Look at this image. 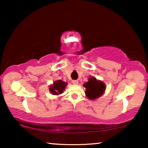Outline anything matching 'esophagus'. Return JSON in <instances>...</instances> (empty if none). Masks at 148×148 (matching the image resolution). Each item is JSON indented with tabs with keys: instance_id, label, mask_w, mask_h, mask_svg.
<instances>
[{
	"instance_id": "1",
	"label": "esophagus",
	"mask_w": 148,
	"mask_h": 148,
	"mask_svg": "<svg viewBox=\"0 0 148 148\" xmlns=\"http://www.w3.org/2000/svg\"><path fill=\"white\" fill-rule=\"evenodd\" d=\"M72 83H73V84H78V81L77 80H73L72 81Z\"/></svg>"
}]
</instances>
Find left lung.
Here are the masks:
<instances>
[{"mask_svg":"<svg viewBox=\"0 0 148 148\" xmlns=\"http://www.w3.org/2000/svg\"><path fill=\"white\" fill-rule=\"evenodd\" d=\"M86 88V94L89 100H94L102 96L106 90V85L100 80H98L94 77L88 79V82L84 84Z\"/></svg>","mask_w":148,"mask_h":148,"instance_id":"left-lung-1","label":"left lung"}]
</instances>
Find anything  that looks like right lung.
Wrapping results in <instances>:
<instances>
[{"label":"right lung","instance_id":"1","mask_svg":"<svg viewBox=\"0 0 148 148\" xmlns=\"http://www.w3.org/2000/svg\"><path fill=\"white\" fill-rule=\"evenodd\" d=\"M67 86V83L62 80H56L49 86V92L52 95L58 96L63 93V91Z\"/></svg>","mask_w":148,"mask_h":148}]
</instances>
